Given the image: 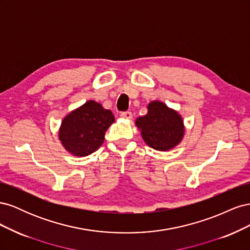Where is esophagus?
Returning <instances> with one entry per match:
<instances>
[{"instance_id": "34e87169", "label": "esophagus", "mask_w": 250, "mask_h": 250, "mask_svg": "<svg viewBox=\"0 0 250 250\" xmlns=\"http://www.w3.org/2000/svg\"><path fill=\"white\" fill-rule=\"evenodd\" d=\"M121 118L126 119V120H130L132 118V113L130 111H124L121 112Z\"/></svg>"}]
</instances>
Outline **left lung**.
<instances>
[{"instance_id": "1", "label": "left lung", "mask_w": 250, "mask_h": 250, "mask_svg": "<svg viewBox=\"0 0 250 250\" xmlns=\"http://www.w3.org/2000/svg\"><path fill=\"white\" fill-rule=\"evenodd\" d=\"M148 112L135 120V125L147 145L158 151H169L183 141L184 120L179 113L162 101H152L147 106Z\"/></svg>"}]
</instances>
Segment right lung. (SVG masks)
<instances>
[{"label": "right lung", "mask_w": 250, "mask_h": 250, "mask_svg": "<svg viewBox=\"0 0 250 250\" xmlns=\"http://www.w3.org/2000/svg\"><path fill=\"white\" fill-rule=\"evenodd\" d=\"M113 122L111 110L89 100L63 118L58 138L67 152L79 157L86 156L100 148L105 132Z\"/></svg>", "instance_id": "obj_1"}]
</instances>
